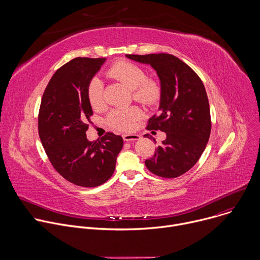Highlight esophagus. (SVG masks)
Segmentation results:
<instances>
[{
    "label": "esophagus",
    "mask_w": 260,
    "mask_h": 260,
    "mask_svg": "<svg viewBox=\"0 0 260 260\" xmlns=\"http://www.w3.org/2000/svg\"><path fill=\"white\" fill-rule=\"evenodd\" d=\"M123 140L124 141H137V140H140L141 139V136L140 135H137V134H125L122 136Z\"/></svg>",
    "instance_id": "esophagus-1"
}]
</instances>
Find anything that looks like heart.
Returning a JSON list of instances; mask_svg holds the SVG:
<instances>
[{
	"instance_id": "obj_1",
	"label": "heart",
	"mask_w": 260,
	"mask_h": 260,
	"mask_svg": "<svg viewBox=\"0 0 260 260\" xmlns=\"http://www.w3.org/2000/svg\"><path fill=\"white\" fill-rule=\"evenodd\" d=\"M107 75L126 84L132 89L134 99L144 105L152 106L160 99V84L154 79L147 78L145 70L136 63L125 60L117 61L110 67ZM103 91L104 84L100 78L94 77L90 80L86 94L93 109H99L103 105ZM141 117L142 111L138 107H128L111 111L107 121L110 126L117 131L128 132L134 128Z\"/></svg>"
}]
</instances>
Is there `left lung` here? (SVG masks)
<instances>
[{
  "instance_id": "left-lung-1",
  "label": "left lung",
  "mask_w": 260,
  "mask_h": 260,
  "mask_svg": "<svg viewBox=\"0 0 260 260\" xmlns=\"http://www.w3.org/2000/svg\"><path fill=\"white\" fill-rule=\"evenodd\" d=\"M125 56L150 64L160 81L159 113L149 119L147 129L165 132L167 139L145 165L159 177H179L198 162L210 138V106L205 86L190 67L172 54Z\"/></svg>"
}]
</instances>
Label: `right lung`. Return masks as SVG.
Listing matches in <instances>:
<instances>
[{"mask_svg":"<svg viewBox=\"0 0 260 260\" xmlns=\"http://www.w3.org/2000/svg\"><path fill=\"white\" fill-rule=\"evenodd\" d=\"M105 61L76 57L59 68L39 111V136L50 162L66 180L82 187L99 186L111 178L123 146V139L113 133L91 142L85 134L92 115L87 86Z\"/></svg>","mask_w":260,"mask_h":260,"instance_id":"add662e5","label":"right lung"}]
</instances>
